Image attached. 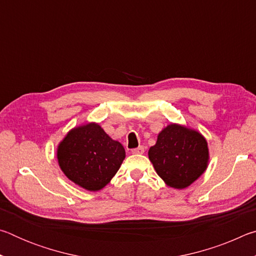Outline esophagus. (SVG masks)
Masks as SVG:
<instances>
[{
    "mask_svg": "<svg viewBox=\"0 0 256 256\" xmlns=\"http://www.w3.org/2000/svg\"><path fill=\"white\" fill-rule=\"evenodd\" d=\"M144 152V148L142 146H138V148H136V149H132V154H142Z\"/></svg>",
    "mask_w": 256,
    "mask_h": 256,
    "instance_id": "esophagus-1",
    "label": "esophagus"
}]
</instances>
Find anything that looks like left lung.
Segmentation results:
<instances>
[{
	"label": "left lung",
	"mask_w": 256,
	"mask_h": 256,
	"mask_svg": "<svg viewBox=\"0 0 256 256\" xmlns=\"http://www.w3.org/2000/svg\"><path fill=\"white\" fill-rule=\"evenodd\" d=\"M148 156L160 178L177 190L194 183L206 172L210 158L206 138L196 130L175 123L159 132Z\"/></svg>",
	"instance_id": "obj_1"
}]
</instances>
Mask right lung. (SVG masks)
Listing matches in <instances>:
<instances>
[{"label":"right lung","mask_w":256,"mask_h":256,"mask_svg":"<svg viewBox=\"0 0 256 256\" xmlns=\"http://www.w3.org/2000/svg\"><path fill=\"white\" fill-rule=\"evenodd\" d=\"M58 162L68 180L86 190L105 188L125 159L124 146L98 123L73 128L58 146Z\"/></svg>","instance_id":"obj_1"}]
</instances>
